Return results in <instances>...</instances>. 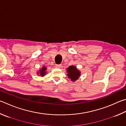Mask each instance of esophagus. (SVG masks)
<instances>
[{
	"label": "esophagus",
	"instance_id": "obj_1",
	"mask_svg": "<svg viewBox=\"0 0 126 126\" xmlns=\"http://www.w3.org/2000/svg\"><path fill=\"white\" fill-rule=\"evenodd\" d=\"M62 67L61 64H56V68H60Z\"/></svg>",
	"mask_w": 126,
	"mask_h": 126
}]
</instances>
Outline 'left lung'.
<instances>
[{
	"mask_svg": "<svg viewBox=\"0 0 126 126\" xmlns=\"http://www.w3.org/2000/svg\"><path fill=\"white\" fill-rule=\"evenodd\" d=\"M68 76L72 80V81H75L79 78L80 73L74 66L72 65L67 68Z\"/></svg>",
	"mask_w": 126,
	"mask_h": 126,
	"instance_id": "left-lung-1",
	"label": "left lung"
}]
</instances>
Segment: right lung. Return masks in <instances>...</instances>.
Returning a JSON list of instances; mask_svg holds the SVG:
<instances>
[{
    "label": "right lung",
    "mask_w": 126,
    "mask_h": 126,
    "mask_svg": "<svg viewBox=\"0 0 126 126\" xmlns=\"http://www.w3.org/2000/svg\"><path fill=\"white\" fill-rule=\"evenodd\" d=\"M46 70V68L45 67H43L42 68V69L40 70V75H41L42 77L44 76V75L46 74V72H45Z\"/></svg>",
    "instance_id": "1"
}]
</instances>
